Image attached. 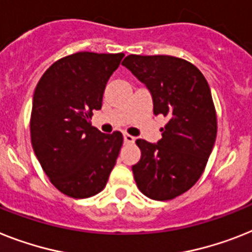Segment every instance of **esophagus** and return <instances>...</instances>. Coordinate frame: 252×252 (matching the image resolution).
Masks as SVG:
<instances>
[{"label": "esophagus", "mask_w": 252, "mask_h": 252, "mask_svg": "<svg viewBox=\"0 0 252 252\" xmlns=\"http://www.w3.org/2000/svg\"><path fill=\"white\" fill-rule=\"evenodd\" d=\"M124 141L126 143V144H132V143L135 141V138H134V136H131V135H128V134H126V132H125V134H124Z\"/></svg>", "instance_id": "34e87169"}]
</instances>
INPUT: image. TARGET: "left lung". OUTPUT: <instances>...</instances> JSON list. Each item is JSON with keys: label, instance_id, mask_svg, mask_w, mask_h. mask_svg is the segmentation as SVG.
Returning <instances> with one entry per match:
<instances>
[{"label": "left lung", "instance_id": "left-lung-1", "mask_svg": "<svg viewBox=\"0 0 252 252\" xmlns=\"http://www.w3.org/2000/svg\"><path fill=\"white\" fill-rule=\"evenodd\" d=\"M152 95L153 113L165 116L157 143L136 140L141 158L132 174L141 193L166 201L192 188L202 175L216 139L211 90L197 66L168 55H128L122 62Z\"/></svg>", "mask_w": 252, "mask_h": 252}]
</instances>
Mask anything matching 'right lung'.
Here are the masks:
<instances>
[{
    "label": "right lung",
    "instance_id": "1",
    "mask_svg": "<svg viewBox=\"0 0 252 252\" xmlns=\"http://www.w3.org/2000/svg\"><path fill=\"white\" fill-rule=\"evenodd\" d=\"M124 56H65L37 84L31 116L33 151L50 182L66 196L87 198L101 192L116 165L122 134H103L90 118L94 109H101L105 85Z\"/></svg>",
    "mask_w": 252,
    "mask_h": 252
}]
</instances>
